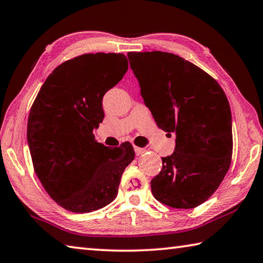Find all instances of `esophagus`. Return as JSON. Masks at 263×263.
I'll list each match as a JSON object with an SVG mask.
<instances>
[{
    "label": "esophagus",
    "mask_w": 263,
    "mask_h": 263,
    "mask_svg": "<svg viewBox=\"0 0 263 263\" xmlns=\"http://www.w3.org/2000/svg\"><path fill=\"white\" fill-rule=\"evenodd\" d=\"M135 152L137 155H141L142 153L146 152L145 148H140V147H137V146H135Z\"/></svg>",
    "instance_id": "esophagus-1"
}]
</instances>
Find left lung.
I'll return each instance as SVG.
<instances>
[{"label": "left lung", "mask_w": 263, "mask_h": 263, "mask_svg": "<svg viewBox=\"0 0 263 263\" xmlns=\"http://www.w3.org/2000/svg\"><path fill=\"white\" fill-rule=\"evenodd\" d=\"M140 94L157 125L176 135L174 153L151 181L159 202L176 209L201 205L215 193L232 158V115L215 79L167 52H128Z\"/></svg>", "instance_id": "1"}]
</instances>
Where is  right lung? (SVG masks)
<instances>
[{
    "instance_id": "obj_1",
    "label": "right lung",
    "mask_w": 263,
    "mask_h": 263,
    "mask_svg": "<svg viewBox=\"0 0 263 263\" xmlns=\"http://www.w3.org/2000/svg\"><path fill=\"white\" fill-rule=\"evenodd\" d=\"M127 68L121 53L73 58L48 75L31 106L28 144L34 172L66 210L84 213L108 205L135 159L130 142L106 147L92 133L104 118V94Z\"/></svg>"
}]
</instances>
